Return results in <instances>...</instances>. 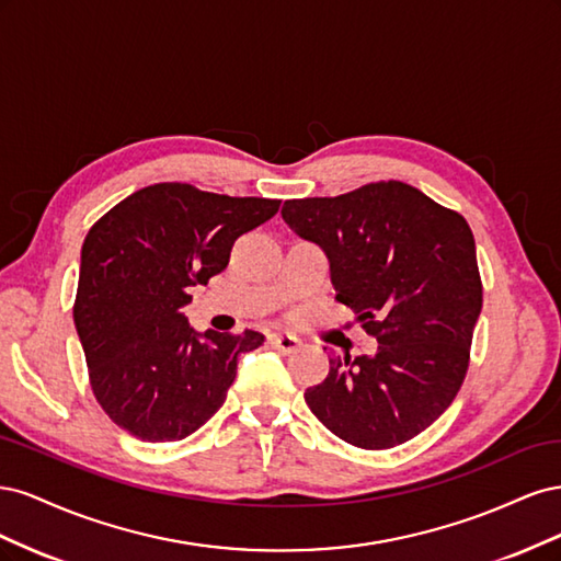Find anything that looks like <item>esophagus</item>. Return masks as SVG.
<instances>
[{
  "label": "esophagus",
  "instance_id": "1",
  "mask_svg": "<svg viewBox=\"0 0 561 561\" xmlns=\"http://www.w3.org/2000/svg\"><path fill=\"white\" fill-rule=\"evenodd\" d=\"M268 344L274 346L276 351H280V353H295L301 346L299 339L290 336V334H271L268 336Z\"/></svg>",
  "mask_w": 561,
  "mask_h": 561
}]
</instances>
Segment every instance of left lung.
Returning <instances> with one entry per match:
<instances>
[{
	"mask_svg": "<svg viewBox=\"0 0 561 561\" xmlns=\"http://www.w3.org/2000/svg\"><path fill=\"white\" fill-rule=\"evenodd\" d=\"M283 219L328 252L336 301L379 342L375 355L330 358L304 400L360 449H390L443 414L470 365L482 278L463 215L398 180L342 196L285 201Z\"/></svg>",
	"mask_w": 561,
	"mask_h": 561,
	"instance_id": "obj_1",
	"label": "left lung"
}]
</instances>
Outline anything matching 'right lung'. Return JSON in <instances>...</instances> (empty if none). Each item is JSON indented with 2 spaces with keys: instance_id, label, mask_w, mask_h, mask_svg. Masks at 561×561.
Returning a JSON list of instances; mask_svg holds the SVG:
<instances>
[{
  "instance_id": "add662e5",
  "label": "right lung",
  "mask_w": 561,
  "mask_h": 561,
  "mask_svg": "<svg viewBox=\"0 0 561 561\" xmlns=\"http://www.w3.org/2000/svg\"><path fill=\"white\" fill-rule=\"evenodd\" d=\"M278 198H236L159 182L116 203L81 245L75 328L93 396L142 443H175L227 400L239 355L264 334H196L190 287L229 264L239 236L268 222Z\"/></svg>"
}]
</instances>
